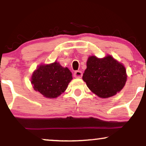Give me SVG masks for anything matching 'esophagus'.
I'll list each match as a JSON object with an SVG mask.
<instances>
[{
	"label": "esophagus",
	"instance_id": "esophagus-1",
	"mask_svg": "<svg viewBox=\"0 0 146 146\" xmlns=\"http://www.w3.org/2000/svg\"><path fill=\"white\" fill-rule=\"evenodd\" d=\"M74 76L76 78H81L82 76V72L81 71H76L74 74Z\"/></svg>",
	"mask_w": 146,
	"mask_h": 146
}]
</instances>
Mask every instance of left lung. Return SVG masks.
<instances>
[{
    "label": "left lung",
    "mask_w": 146,
    "mask_h": 146,
    "mask_svg": "<svg viewBox=\"0 0 146 146\" xmlns=\"http://www.w3.org/2000/svg\"><path fill=\"white\" fill-rule=\"evenodd\" d=\"M82 80L94 94L101 98L113 96L120 92L127 80L122 64L107 55L102 58L90 56L86 62Z\"/></svg>",
    "instance_id": "8db88e82"
}]
</instances>
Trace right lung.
<instances>
[{"instance_id": "right-lung-1", "label": "right lung", "mask_w": 146, "mask_h": 146, "mask_svg": "<svg viewBox=\"0 0 146 146\" xmlns=\"http://www.w3.org/2000/svg\"><path fill=\"white\" fill-rule=\"evenodd\" d=\"M72 80L70 70L59 62L40 64L33 72L31 82L35 91L47 98H56L66 90Z\"/></svg>"}]
</instances>
